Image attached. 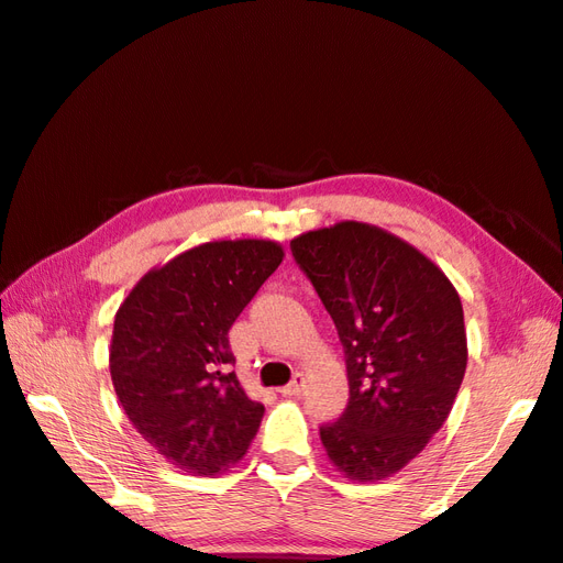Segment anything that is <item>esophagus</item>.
Segmentation results:
<instances>
[{"label": "esophagus", "instance_id": "34e87169", "mask_svg": "<svg viewBox=\"0 0 563 563\" xmlns=\"http://www.w3.org/2000/svg\"><path fill=\"white\" fill-rule=\"evenodd\" d=\"M303 389V375H296L289 385H284L279 391L284 397H294V395H299V391Z\"/></svg>", "mask_w": 563, "mask_h": 563}]
</instances>
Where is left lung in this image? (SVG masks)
I'll list each match as a JSON object with an SVG mask.
<instances>
[{"label":"left lung","instance_id":"obj_1","mask_svg":"<svg viewBox=\"0 0 563 563\" xmlns=\"http://www.w3.org/2000/svg\"><path fill=\"white\" fill-rule=\"evenodd\" d=\"M291 254L345 353L347 405L321 427L328 459L353 481L389 478L443 427L461 389L459 294L419 250L365 222L306 232Z\"/></svg>","mask_w":563,"mask_h":563}]
</instances>
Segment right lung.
<instances>
[{"label": "right lung", "mask_w": 563, "mask_h": 563, "mask_svg": "<svg viewBox=\"0 0 563 563\" xmlns=\"http://www.w3.org/2000/svg\"><path fill=\"white\" fill-rule=\"evenodd\" d=\"M282 257L267 240L206 242L142 277L114 316L120 405L186 473H220L257 437L264 407L240 387L228 333Z\"/></svg>", "instance_id": "add662e5"}]
</instances>
